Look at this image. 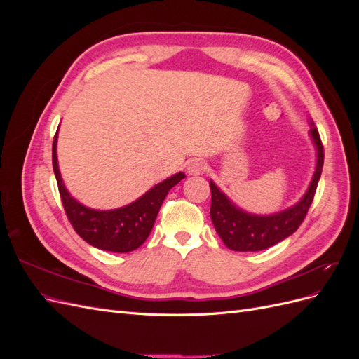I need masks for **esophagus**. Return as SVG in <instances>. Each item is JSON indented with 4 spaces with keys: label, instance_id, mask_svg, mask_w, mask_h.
<instances>
[{
    "label": "esophagus",
    "instance_id": "34e87169",
    "mask_svg": "<svg viewBox=\"0 0 359 359\" xmlns=\"http://www.w3.org/2000/svg\"><path fill=\"white\" fill-rule=\"evenodd\" d=\"M205 168H206V165L202 160L193 158L189 161V165H187V173L189 175H199V173H202L205 170Z\"/></svg>",
    "mask_w": 359,
    "mask_h": 359
}]
</instances>
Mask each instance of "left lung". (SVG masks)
<instances>
[{
	"mask_svg": "<svg viewBox=\"0 0 359 359\" xmlns=\"http://www.w3.org/2000/svg\"><path fill=\"white\" fill-rule=\"evenodd\" d=\"M310 126V137L316 148V168L304 196L289 208L265 215L247 212L227 198L212 180L210 181L211 220L227 248L235 252H260L283 241L298 229L313 202L323 166V147L319 132L311 121Z\"/></svg>",
	"mask_w": 359,
	"mask_h": 359,
	"instance_id": "left-lung-1",
	"label": "left lung"
}]
</instances>
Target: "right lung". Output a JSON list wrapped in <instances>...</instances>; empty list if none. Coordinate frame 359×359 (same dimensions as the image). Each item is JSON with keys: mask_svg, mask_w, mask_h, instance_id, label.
I'll return each instance as SVG.
<instances>
[{"mask_svg": "<svg viewBox=\"0 0 359 359\" xmlns=\"http://www.w3.org/2000/svg\"><path fill=\"white\" fill-rule=\"evenodd\" d=\"M57 140L58 130L52 145V165L64 210L76 233L90 245L114 253H128L142 245L153 229L160 206L169 190L186 178V173L178 172L156 184L135 202L121 208L93 210L76 201L64 186L58 168Z\"/></svg>", "mask_w": 359, "mask_h": 359, "instance_id": "add662e5", "label": "right lung"}]
</instances>
